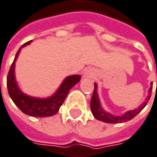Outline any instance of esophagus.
<instances>
[{
	"label": "esophagus",
	"instance_id": "obj_1",
	"mask_svg": "<svg viewBox=\"0 0 157 157\" xmlns=\"http://www.w3.org/2000/svg\"><path fill=\"white\" fill-rule=\"evenodd\" d=\"M95 75V72L91 68H89V69H86L84 72V77L86 78H93Z\"/></svg>",
	"mask_w": 157,
	"mask_h": 157
}]
</instances>
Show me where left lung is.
<instances>
[{"label":"left lung","instance_id":"8db88e82","mask_svg":"<svg viewBox=\"0 0 157 157\" xmlns=\"http://www.w3.org/2000/svg\"><path fill=\"white\" fill-rule=\"evenodd\" d=\"M97 89H98V85L96 83H94V91H93V95H92L91 100H90V109H91L92 114L98 120L105 122V123H111V124L123 123V122H126V121L133 119L147 105L148 100L151 97V92H152V87H151L148 90V96L147 97L145 101L141 104L140 107H138L134 110H132V111H129L125 114H123L122 116H114L113 114L106 113L105 111H104L103 107L101 106V104H100V100H99L98 95L97 92Z\"/></svg>","mask_w":157,"mask_h":157}]
</instances>
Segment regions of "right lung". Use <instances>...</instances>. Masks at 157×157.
<instances>
[{
	"instance_id": "1",
	"label": "right lung",
	"mask_w": 157,
	"mask_h": 157,
	"mask_svg": "<svg viewBox=\"0 0 157 157\" xmlns=\"http://www.w3.org/2000/svg\"><path fill=\"white\" fill-rule=\"evenodd\" d=\"M31 41L24 44L17 51L15 59L11 65L7 76V87L10 97L15 103V105L25 114L32 117H50L59 112V107L63 104L67 98L68 91L73 86H75L81 80L78 75L67 76L59 86L58 90L52 97L47 98H36L27 96L20 90L17 86L15 77V62L21 49L25 45L31 44Z\"/></svg>"
}]
</instances>
